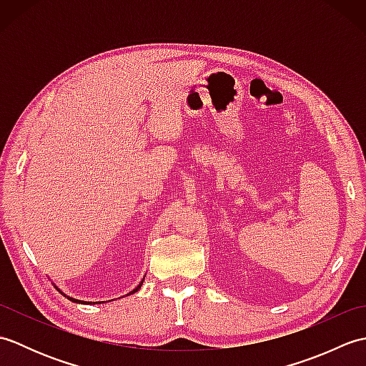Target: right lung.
Wrapping results in <instances>:
<instances>
[{
	"mask_svg": "<svg viewBox=\"0 0 366 366\" xmlns=\"http://www.w3.org/2000/svg\"><path fill=\"white\" fill-rule=\"evenodd\" d=\"M142 285H143V282H142V283H139V285H138V286L135 287V290H134V291H132L130 294H134V292H137V291L139 290V287H142ZM67 299H71L72 302H76V303H80V302H81V300H76V299H72V297H67ZM81 303H84V302H81Z\"/></svg>",
	"mask_w": 366,
	"mask_h": 366,
	"instance_id": "obj_1",
	"label": "right lung"
}]
</instances>
